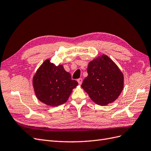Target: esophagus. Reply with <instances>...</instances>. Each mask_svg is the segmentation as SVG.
I'll list each match as a JSON object with an SVG mask.
<instances>
[{
  "instance_id": "1",
  "label": "esophagus",
  "mask_w": 151,
  "mask_h": 151,
  "mask_svg": "<svg viewBox=\"0 0 151 151\" xmlns=\"http://www.w3.org/2000/svg\"><path fill=\"white\" fill-rule=\"evenodd\" d=\"M77 81L78 82L79 84V85H81V84H82V83H83V79H82V78H79V79H78L77 80Z\"/></svg>"
}]
</instances>
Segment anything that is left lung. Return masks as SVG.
I'll return each mask as SVG.
<instances>
[{
	"mask_svg": "<svg viewBox=\"0 0 151 151\" xmlns=\"http://www.w3.org/2000/svg\"><path fill=\"white\" fill-rule=\"evenodd\" d=\"M88 76L81 87L90 98L99 105H107L118 98L123 88L124 77L120 68L106 55L91 61Z\"/></svg>",
	"mask_w": 151,
	"mask_h": 151,
	"instance_id": "1",
	"label": "left lung"
}]
</instances>
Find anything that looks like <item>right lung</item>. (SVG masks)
Instances as JSON below:
<instances>
[{
  "instance_id": "add662e5",
  "label": "right lung",
  "mask_w": 151,
  "mask_h": 151,
  "mask_svg": "<svg viewBox=\"0 0 151 151\" xmlns=\"http://www.w3.org/2000/svg\"><path fill=\"white\" fill-rule=\"evenodd\" d=\"M36 97L41 102L50 106H57L65 103L78 83L72 80L70 73L62 65L56 66L45 60L36 71L33 78Z\"/></svg>"
}]
</instances>
